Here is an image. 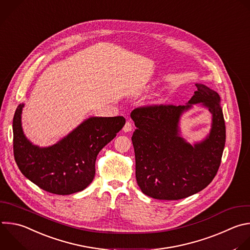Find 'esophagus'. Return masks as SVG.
I'll use <instances>...</instances> for the list:
<instances>
[{"label":"esophagus","mask_w":250,"mask_h":250,"mask_svg":"<svg viewBox=\"0 0 250 250\" xmlns=\"http://www.w3.org/2000/svg\"><path fill=\"white\" fill-rule=\"evenodd\" d=\"M131 129H132V124L129 121H127L125 123V125H124V131L125 132H129V131H131Z\"/></svg>","instance_id":"obj_1"}]
</instances>
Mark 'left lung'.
I'll return each mask as SVG.
<instances>
[{
	"label": "left lung",
	"mask_w": 250,
	"mask_h": 250,
	"mask_svg": "<svg viewBox=\"0 0 250 250\" xmlns=\"http://www.w3.org/2000/svg\"><path fill=\"white\" fill-rule=\"evenodd\" d=\"M196 87L187 106L147 105L131 112L136 126L131 137L136 182L141 191L152 198H187L204 189L217 175L226 142L220 96L204 84ZM197 103L212 114V128L205 141L192 146L179 136L178 121Z\"/></svg>",
	"instance_id": "1"
}]
</instances>
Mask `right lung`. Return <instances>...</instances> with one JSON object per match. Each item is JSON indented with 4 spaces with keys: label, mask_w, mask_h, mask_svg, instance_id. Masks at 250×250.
Returning a JSON list of instances; mask_svg holds the SVG:
<instances>
[{
    "label": "right lung",
    "mask_w": 250,
    "mask_h": 250,
    "mask_svg": "<svg viewBox=\"0 0 250 250\" xmlns=\"http://www.w3.org/2000/svg\"><path fill=\"white\" fill-rule=\"evenodd\" d=\"M23 104L13 121L14 156L19 169L45 191L67 195L86 188L95 176V161L125 124L122 116L89 118L57 144L40 148L32 145L21 127Z\"/></svg>",
    "instance_id": "obj_1"
}]
</instances>
